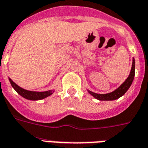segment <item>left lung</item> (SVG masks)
I'll use <instances>...</instances> for the list:
<instances>
[{
	"instance_id": "8db88e82",
	"label": "left lung",
	"mask_w": 148,
	"mask_h": 148,
	"mask_svg": "<svg viewBox=\"0 0 148 148\" xmlns=\"http://www.w3.org/2000/svg\"><path fill=\"white\" fill-rule=\"evenodd\" d=\"M134 73H135V61H134V58H133L132 59V68H131L130 74L128 75V77H127L124 82L122 83V84L120 85L117 89H116L115 90L111 92V93H105V94H100V93H96L94 92H92V91L89 90L88 93L90 95H92L95 99H99V100H102V101H105V100H115V99H117L119 98H120L121 97H122L125 93L127 92L129 87L131 86L133 82V80H134Z\"/></svg>"
}]
</instances>
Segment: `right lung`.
<instances>
[{
    "label": "right lung",
    "instance_id": "1",
    "mask_svg": "<svg viewBox=\"0 0 148 148\" xmlns=\"http://www.w3.org/2000/svg\"><path fill=\"white\" fill-rule=\"evenodd\" d=\"M9 80L12 87L16 91V93H19L23 98H25L26 99H29V100H40V99H45L46 97L51 96L54 93V90H49L47 91H42V92L27 90H25V89L20 87V86H18L10 77Z\"/></svg>",
    "mask_w": 148,
    "mask_h": 148
}]
</instances>
